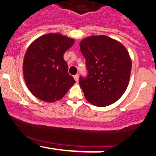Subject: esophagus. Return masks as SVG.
I'll return each mask as SVG.
<instances>
[{
    "mask_svg": "<svg viewBox=\"0 0 156 156\" xmlns=\"http://www.w3.org/2000/svg\"><path fill=\"white\" fill-rule=\"evenodd\" d=\"M74 79L76 80L77 82L78 81V80H79V75L78 74H76V76H74Z\"/></svg>",
    "mask_w": 156,
    "mask_h": 156,
    "instance_id": "34e87169",
    "label": "esophagus"
}]
</instances>
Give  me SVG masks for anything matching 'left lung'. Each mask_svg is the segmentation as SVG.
Listing matches in <instances>:
<instances>
[{
  "label": "left lung",
  "instance_id": "8db88e82",
  "mask_svg": "<svg viewBox=\"0 0 156 156\" xmlns=\"http://www.w3.org/2000/svg\"><path fill=\"white\" fill-rule=\"evenodd\" d=\"M88 75L79 84L87 101L98 107L117 101L129 83L131 59L126 48L105 35L91 36L80 42Z\"/></svg>",
  "mask_w": 156,
  "mask_h": 156
}]
</instances>
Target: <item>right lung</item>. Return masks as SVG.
<instances>
[{
    "instance_id": "add662e5",
    "label": "right lung",
    "mask_w": 156,
    "mask_h": 156,
    "mask_svg": "<svg viewBox=\"0 0 156 156\" xmlns=\"http://www.w3.org/2000/svg\"><path fill=\"white\" fill-rule=\"evenodd\" d=\"M75 40L60 34L41 36L25 54L23 71L27 87L41 101L53 103L62 99L76 83L68 73L64 53Z\"/></svg>"
}]
</instances>
